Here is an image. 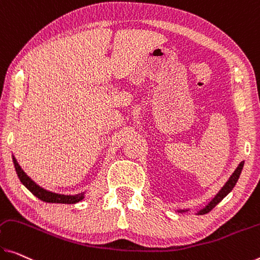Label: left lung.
Here are the masks:
<instances>
[{"instance_id":"8db88e82","label":"left lung","mask_w":260,"mask_h":260,"mask_svg":"<svg viewBox=\"0 0 260 260\" xmlns=\"http://www.w3.org/2000/svg\"><path fill=\"white\" fill-rule=\"evenodd\" d=\"M243 166H244V161H242L241 164H239L238 167L236 169V171L234 172L233 175H231L229 180H228L225 185L223 186V188L218 191V194L213 199V201H211V202L209 203V205L206 207V208H203L202 210L199 211V213H198L199 215H205V214H207V213H209V211H210L211 209H213L215 206L218 205V203L221 202L222 200L224 199V198L226 197V195L230 193L231 190H233L235 185H236V182L238 181V178H239V175H241V172H242V170H243Z\"/></svg>"}]
</instances>
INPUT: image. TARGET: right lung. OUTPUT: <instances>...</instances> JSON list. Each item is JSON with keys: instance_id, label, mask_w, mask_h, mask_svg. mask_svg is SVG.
Returning <instances> with one entry per match:
<instances>
[{"instance_id": "right-lung-1", "label": "right lung", "mask_w": 260, "mask_h": 260, "mask_svg": "<svg viewBox=\"0 0 260 260\" xmlns=\"http://www.w3.org/2000/svg\"><path fill=\"white\" fill-rule=\"evenodd\" d=\"M13 161H14L15 170L17 172L19 180H21L23 185L25 186L26 188L35 195V197L41 199L42 201L51 202V203H77L83 199L82 193L78 195H62V194L52 193V191L42 188V187H39L37 183H35L25 173H24V171L21 169V166L18 165V162L15 159V157H13Z\"/></svg>"}]
</instances>
